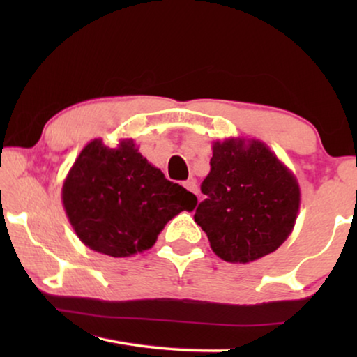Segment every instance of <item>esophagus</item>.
Here are the masks:
<instances>
[{
	"label": "esophagus",
	"instance_id": "obj_1",
	"mask_svg": "<svg viewBox=\"0 0 357 357\" xmlns=\"http://www.w3.org/2000/svg\"><path fill=\"white\" fill-rule=\"evenodd\" d=\"M183 187L187 188V190H190V192H192V193L198 195V187H197V182H195V180H187V182L183 183Z\"/></svg>",
	"mask_w": 357,
	"mask_h": 357
}]
</instances>
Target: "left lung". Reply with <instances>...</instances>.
<instances>
[{
	"label": "left lung",
	"mask_w": 357,
	"mask_h": 357,
	"mask_svg": "<svg viewBox=\"0 0 357 357\" xmlns=\"http://www.w3.org/2000/svg\"><path fill=\"white\" fill-rule=\"evenodd\" d=\"M209 164L195 222L213 252L224 261L250 263L281 247L301 206L296 175L255 138L214 141Z\"/></svg>",
	"instance_id": "obj_1"
}]
</instances>
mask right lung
Returning <instances> with one entry per match:
<instances>
[{"instance_id":"obj_1","label":"right lung","mask_w":357,"mask_h":357,"mask_svg":"<svg viewBox=\"0 0 357 357\" xmlns=\"http://www.w3.org/2000/svg\"><path fill=\"white\" fill-rule=\"evenodd\" d=\"M68 221L91 250L114 258L149 250L170 219L198 199L148 162L133 139L87 143L61 188Z\"/></svg>"}]
</instances>
